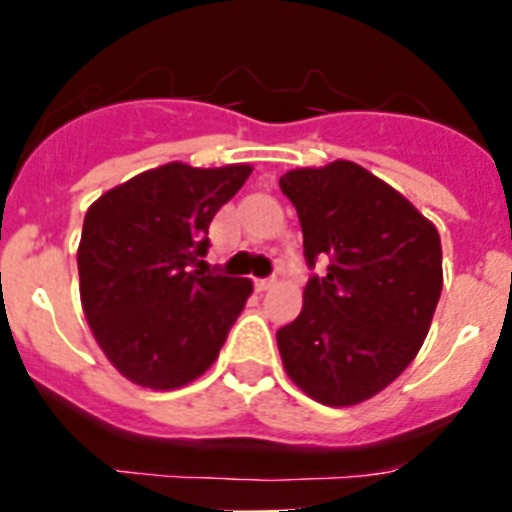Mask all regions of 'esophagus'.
<instances>
[{
    "mask_svg": "<svg viewBox=\"0 0 512 512\" xmlns=\"http://www.w3.org/2000/svg\"><path fill=\"white\" fill-rule=\"evenodd\" d=\"M271 287H274V279H256V289L259 292H269Z\"/></svg>",
    "mask_w": 512,
    "mask_h": 512,
    "instance_id": "obj_1",
    "label": "esophagus"
}]
</instances>
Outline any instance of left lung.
<instances>
[{"instance_id":"left-lung-1","label":"left lung","mask_w":512,"mask_h":512,"mask_svg":"<svg viewBox=\"0 0 512 512\" xmlns=\"http://www.w3.org/2000/svg\"><path fill=\"white\" fill-rule=\"evenodd\" d=\"M307 264L330 259L277 333L284 372L320 405L348 408L395 382L418 356L443 287L441 238L413 202L354 161L292 169Z\"/></svg>"}]
</instances>
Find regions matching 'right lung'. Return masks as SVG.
Returning a JSON list of instances; mask_svg holds the SVG:
<instances>
[{"label": "right lung", "instance_id": "obj_1", "mask_svg": "<svg viewBox=\"0 0 512 512\" xmlns=\"http://www.w3.org/2000/svg\"><path fill=\"white\" fill-rule=\"evenodd\" d=\"M253 166L182 161L117 184L89 205L76 264L81 310L117 372L148 390H179L215 364L251 279L210 277L212 217Z\"/></svg>", "mask_w": 512, "mask_h": 512}]
</instances>
